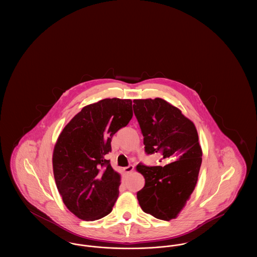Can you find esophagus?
Returning a JSON list of instances; mask_svg holds the SVG:
<instances>
[{
  "instance_id": "obj_1",
  "label": "esophagus",
  "mask_w": 257,
  "mask_h": 257,
  "mask_svg": "<svg viewBox=\"0 0 257 257\" xmlns=\"http://www.w3.org/2000/svg\"><path fill=\"white\" fill-rule=\"evenodd\" d=\"M122 171H124V173H131L134 171V166H128L126 168H123Z\"/></svg>"
}]
</instances>
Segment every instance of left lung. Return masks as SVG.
Masks as SVG:
<instances>
[{
	"label": "left lung",
	"instance_id": "left-lung-1",
	"mask_svg": "<svg viewBox=\"0 0 257 257\" xmlns=\"http://www.w3.org/2000/svg\"><path fill=\"white\" fill-rule=\"evenodd\" d=\"M133 102L146 152L159 153L161 160L170 162L164 167L137 166L146 180L145 187L137 193L140 206L159 220L175 219L196 188L202 162L196 126L162 98Z\"/></svg>",
	"mask_w": 257,
	"mask_h": 257
}]
</instances>
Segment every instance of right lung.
Listing matches in <instances>:
<instances>
[{
    "mask_svg": "<svg viewBox=\"0 0 257 257\" xmlns=\"http://www.w3.org/2000/svg\"><path fill=\"white\" fill-rule=\"evenodd\" d=\"M132 116L131 99L106 98L85 106L59 136L54 177L64 205L77 218L91 221L111 212L121 182L105 155L112 136Z\"/></svg>",
    "mask_w": 257,
    "mask_h": 257,
    "instance_id": "1",
    "label": "right lung"
}]
</instances>
